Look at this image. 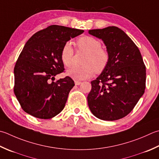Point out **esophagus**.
<instances>
[{
  "label": "esophagus",
  "mask_w": 159,
  "mask_h": 159,
  "mask_svg": "<svg viewBox=\"0 0 159 159\" xmlns=\"http://www.w3.org/2000/svg\"><path fill=\"white\" fill-rule=\"evenodd\" d=\"M74 83H75V85H80V84H81V82L79 81V80H75V81H74Z\"/></svg>",
  "instance_id": "1"
}]
</instances>
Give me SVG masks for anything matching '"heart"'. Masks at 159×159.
Returning <instances> with one entry per match:
<instances>
[{
	"label": "heart",
	"mask_w": 159,
	"mask_h": 159,
	"mask_svg": "<svg viewBox=\"0 0 159 159\" xmlns=\"http://www.w3.org/2000/svg\"><path fill=\"white\" fill-rule=\"evenodd\" d=\"M78 50L86 52L83 58V66H74L67 71V74L73 79H89L94 73L101 74L106 69L110 61V54L101 48V42L90 36H83L76 40ZM74 49L70 42L65 43L61 52V59L65 67H70L73 63Z\"/></svg>",
	"instance_id": "obj_1"
}]
</instances>
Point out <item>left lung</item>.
<instances>
[{
    "label": "left lung",
    "instance_id": "8db88e82",
    "mask_svg": "<svg viewBox=\"0 0 159 159\" xmlns=\"http://www.w3.org/2000/svg\"><path fill=\"white\" fill-rule=\"evenodd\" d=\"M103 40L110 54L108 65L88 96L89 107L98 119L115 120L126 116L144 94L146 70L137 46L120 28L89 30Z\"/></svg>",
    "mask_w": 159,
    "mask_h": 159
}]
</instances>
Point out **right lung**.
<instances>
[{
    "label": "right lung",
    "mask_w": 159,
    "mask_h": 159,
    "mask_svg": "<svg viewBox=\"0 0 159 159\" xmlns=\"http://www.w3.org/2000/svg\"><path fill=\"white\" fill-rule=\"evenodd\" d=\"M83 32L81 30L52 25L28 40L14 70V92L26 113L49 119L63 110L74 82L69 76L54 81V76L65 70L61 49L71 38Z\"/></svg>",
    "instance_id": "1"
}]
</instances>
